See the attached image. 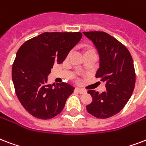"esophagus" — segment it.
<instances>
[{
  "label": "esophagus",
  "instance_id": "esophagus-1",
  "mask_svg": "<svg viewBox=\"0 0 146 146\" xmlns=\"http://www.w3.org/2000/svg\"><path fill=\"white\" fill-rule=\"evenodd\" d=\"M77 93H80V94H83V93H86V90H84V89H80V88H76L75 90Z\"/></svg>",
  "mask_w": 146,
  "mask_h": 146
}]
</instances>
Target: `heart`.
Segmentation results:
<instances>
[{"mask_svg": "<svg viewBox=\"0 0 146 146\" xmlns=\"http://www.w3.org/2000/svg\"><path fill=\"white\" fill-rule=\"evenodd\" d=\"M88 53H96L95 49L93 48L92 46H86L84 50H83V54Z\"/></svg>", "mask_w": 146, "mask_h": 146, "instance_id": "1", "label": "heart"}]
</instances>
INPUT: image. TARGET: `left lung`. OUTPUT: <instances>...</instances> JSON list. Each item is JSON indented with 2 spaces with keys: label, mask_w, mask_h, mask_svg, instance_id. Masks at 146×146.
Returning a JSON list of instances; mask_svg holds the SVG:
<instances>
[{
  "label": "left lung",
  "mask_w": 146,
  "mask_h": 146,
  "mask_svg": "<svg viewBox=\"0 0 146 146\" xmlns=\"http://www.w3.org/2000/svg\"><path fill=\"white\" fill-rule=\"evenodd\" d=\"M100 55V68L96 78L106 82V92L88 91L93 97L86 106L90 114L98 119H106L117 114L131 97L135 83V73L132 56L122 43L103 31L83 32Z\"/></svg>",
  "instance_id": "8db88e82"
}]
</instances>
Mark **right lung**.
Masks as SVG:
<instances>
[{
    "label": "right lung",
    "instance_id": "add662e5",
    "mask_svg": "<svg viewBox=\"0 0 146 146\" xmlns=\"http://www.w3.org/2000/svg\"><path fill=\"white\" fill-rule=\"evenodd\" d=\"M80 32H46L26 41L20 47L12 66V80L21 105L41 119L61 113L74 88L68 83L47 84L55 63H63L79 43Z\"/></svg>",
    "mask_w": 146,
    "mask_h": 146
}]
</instances>
